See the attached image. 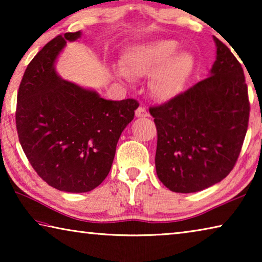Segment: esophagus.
<instances>
[{"mask_svg": "<svg viewBox=\"0 0 262 262\" xmlns=\"http://www.w3.org/2000/svg\"><path fill=\"white\" fill-rule=\"evenodd\" d=\"M135 115L137 118H145L149 117V112L143 107V106H140V107L135 111Z\"/></svg>", "mask_w": 262, "mask_h": 262, "instance_id": "esophagus-1", "label": "esophagus"}]
</instances>
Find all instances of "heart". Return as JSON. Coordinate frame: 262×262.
<instances>
[{"label":"heart","mask_w":262,"mask_h":262,"mask_svg":"<svg viewBox=\"0 0 262 262\" xmlns=\"http://www.w3.org/2000/svg\"><path fill=\"white\" fill-rule=\"evenodd\" d=\"M178 43L158 40L133 47L122 57L121 76L151 75L150 91L159 99H168L183 89L192 72L194 60L188 53H176Z\"/></svg>","instance_id":"1"}]
</instances>
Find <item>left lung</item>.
I'll return each mask as SVG.
<instances>
[{
    "instance_id": "left-lung-1",
    "label": "left lung",
    "mask_w": 262,
    "mask_h": 262,
    "mask_svg": "<svg viewBox=\"0 0 262 262\" xmlns=\"http://www.w3.org/2000/svg\"><path fill=\"white\" fill-rule=\"evenodd\" d=\"M210 76L149 108L157 129L156 171L176 193H194L220 183L236 165L245 139L250 100L242 64L214 37Z\"/></svg>"
}]
</instances>
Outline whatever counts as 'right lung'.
I'll use <instances>...</instances> for the list:
<instances>
[{"label":"right lung","mask_w":262,"mask_h":262,"mask_svg":"<svg viewBox=\"0 0 262 262\" xmlns=\"http://www.w3.org/2000/svg\"><path fill=\"white\" fill-rule=\"evenodd\" d=\"M81 31L56 35L30 62L17 94L16 128L34 171L70 193L90 192L107 177L122 130L139 107L136 99L100 98L57 76L55 59Z\"/></svg>","instance_id":"1"}]
</instances>
